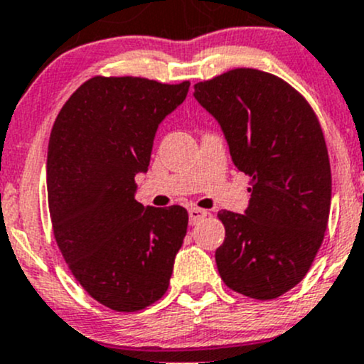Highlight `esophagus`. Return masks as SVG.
Wrapping results in <instances>:
<instances>
[{"instance_id":"obj_1","label":"esophagus","mask_w":364,"mask_h":364,"mask_svg":"<svg viewBox=\"0 0 364 364\" xmlns=\"http://www.w3.org/2000/svg\"><path fill=\"white\" fill-rule=\"evenodd\" d=\"M188 215H190V225H197L200 219L205 218L207 210L198 209V207H191V209L188 210Z\"/></svg>"}]
</instances>
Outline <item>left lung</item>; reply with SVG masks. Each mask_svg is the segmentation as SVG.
I'll return each instance as SVG.
<instances>
[{
  "mask_svg": "<svg viewBox=\"0 0 364 364\" xmlns=\"http://www.w3.org/2000/svg\"><path fill=\"white\" fill-rule=\"evenodd\" d=\"M193 97L250 176L245 214L218 213L226 230L219 274L235 292L277 299L306 277L328 225L331 171L316 114L289 82L257 69L197 82Z\"/></svg>",
  "mask_w": 364,
  "mask_h": 364,
  "instance_id": "8db88e82",
  "label": "left lung"
}]
</instances>
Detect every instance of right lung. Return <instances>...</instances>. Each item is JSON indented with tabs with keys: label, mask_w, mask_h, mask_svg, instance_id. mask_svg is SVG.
Returning <instances> with one entry per match:
<instances>
[{
	"label": "right lung",
	"mask_w": 364,
	"mask_h": 364,
	"mask_svg": "<svg viewBox=\"0 0 364 364\" xmlns=\"http://www.w3.org/2000/svg\"><path fill=\"white\" fill-rule=\"evenodd\" d=\"M190 82L87 79L55 119L48 145V205L57 245L95 301L134 313L166 294L188 213L134 198L157 127Z\"/></svg>",
	"instance_id": "1"
}]
</instances>
